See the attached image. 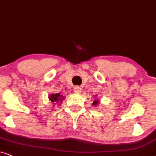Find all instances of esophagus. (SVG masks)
<instances>
[{"instance_id": "34e87169", "label": "esophagus", "mask_w": 156, "mask_h": 156, "mask_svg": "<svg viewBox=\"0 0 156 156\" xmlns=\"http://www.w3.org/2000/svg\"><path fill=\"white\" fill-rule=\"evenodd\" d=\"M73 90H74V92L76 93H80V92H81L82 89L79 86H76V87H74Z\"/></svg>"}]
</instances>
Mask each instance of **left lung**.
<instances>
[{
    "label": "left lung",
    "mask_w": 156,
    "mask_h": 156,
    "mask_svg": "<svg viewBox=\"0 0 156 156\" xmlns=\"http://www.w3.org/2000/svg\"><path fill=\"white\" fill-rule=\"evenodd\" d=\"M98 101H95L93 103V105H96L97 103H98Z\"/></svg>",
    "instance_id": "left-lung-1"
}]
</instances>
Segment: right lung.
<instances>
[{
    "label": "right lung",
    "instance_id": "1",
    "mask_svg": "<svg viewBox=\"0 0 156 156\" xmlns=\"http://www.w3.org/2000/svg\"><path fill=\"white\" fill-rule=\"evenodd\" d=\"M64 97H63V95L60 94V93H56V94H52L49 96V99L51 100L52 102H58L60 101H62L63 100Z\"/></svg>",
    "mask_w": 156,
    "mask_h": 156
}]
</instances>
